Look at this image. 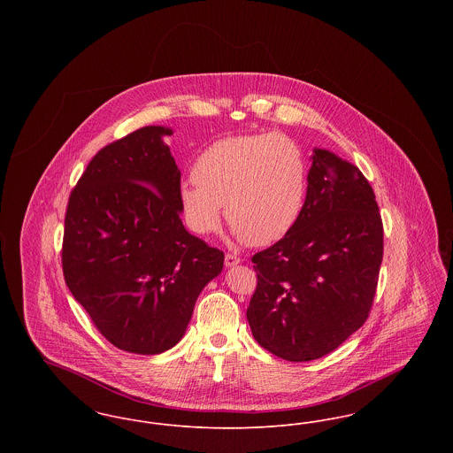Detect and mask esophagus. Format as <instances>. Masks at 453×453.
<instances>
[{
    "label": "esophagus",
    "mask_w": 453,
    "mask_h": 453,
    "mask_svg": "<svg viewBox=\"0 0 453 453\" xmlns=\"http://www.w3.org/2000/svg\"><path fill=\"white\" fill-rule=\"evenodd\" d=\"M239 263H241V258L236 257V255H231V253H227L226 258H224V265H226L227 268H233V266H236Z\"/></svg>",
    "instance_id": "1"
}]
</instances>
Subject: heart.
Segmentation results:
<instances>
[{
	"mask_svg": "<svg viewBox=\"0 0 453 453\" xmlns=\"http://www.w3.org/2000/svg\"><path fill=\"white\" fill-rule=\"evenodd\" d=\"M193 181H181L178 202L198 236L216 233L222 219L237 241L268 246L299 222L309 168L301 146L283 134L224 137L195 159Z\"/></svg>",
	"mask_w": 453,
	"mask_h": 453,
	"instance_id": "1",
	"label": "heart"
}]
</instances>
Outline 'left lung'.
Returning a JSON list of instances; mask_svg holds the SVG:
<instances>
[{
    "mask_svg": "<svg viewBox=\"0 0 453 453\" xmlns=\"http://www.w3.org/2000/svg\"><path fill=\"white\" fill-rule=\"evenodd\" d=\"M299 222L253 257L246 318L259 345L288 362L331 353L365 323L384 253L375 195L362 172L314 148Z\"/></svg>",
    "mask_w": 453,
    "mask_h": 453,
    "instance_id": "8db88e82",
    "label": "left lung"
}]
</instances>
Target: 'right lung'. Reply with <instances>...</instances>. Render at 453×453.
<instances>
[{
    "instance_id": "1",
    "label": "right lung",
    "mask_w": 453,
    "mask_h": 453,
    "mask_svg": "<svg viewBox=\"0 0 453 453\" xmlns=\"http://www.w3.org/2000/svg\"><path fill=\"white\" fill-rule=\"evenodd\" d=\"M148 126L105 146L71 192L65 280L108 342L157 355L176 345L224 253L181 222L180 170L165 137Z\"/></svg>"
}]
</instances>
